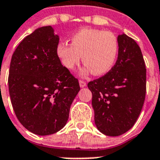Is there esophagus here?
Here are the masks:
<instances>
[{
	"instance_id": "esophagus-1",
	"label": "esophagus",
	"mask_w": 160,
	"mask_h": 160,
	"mask_svg": "<svg viewBox=\"0 0 160 160\" xmlns=\"http://www.w3.org/2000/svg\"><path fill=\"white\" fill-rule=\"evenodd\" d=\"M79 83H80V86L81 87V88H83V87H84V86H86V82H85V81H84V80H80Z\"/></svg>"
}]
</instances>
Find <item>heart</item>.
<instances>
[{"instance_id": "b5f03b06", "label": "heart", "mask_w": 160, "mask_h": 160, "mask_svg": "<svg viewBox=\"0 0 160 160\" xmlns=\"http://www.w3.org/2000/svg\"><path fill=\"white\" fill-rule=\"evenodd\" d=\"M118 52V42L111 32L84 28L71 37V44L60 42L57 54L62 65L73 70L82 61L85 72L91 71L95 76L107 73L112 67Z\"/></svg>"}]
</instances>
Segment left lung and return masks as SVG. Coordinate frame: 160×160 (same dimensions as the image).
Segmentation results:
<instances>
[{"label":"left lung","instance_id":"1","mask_svg":"<svg viewBox=\"0 0 160 160\" xmlns=\"http://www.w3.org/2000/svg\"><path fill=\"white\" fill-rule=\"evenodd\" d=\"M118 42L115 65L104 76L88 83L96 127L109 136L124 134L134 126L146 93V68L140 47L124 33Z\"/></svg>","mask_w":160,"mask_h":160}]
</instances>
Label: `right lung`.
Returning a JSON list of instances; mask_svg holds the SVG:
<instances>
[{
    "label": "right lung",
    "mask_w": 160,
    "mask_h": 160,
    "mask_svg": "<svg viewBox=\"0 0 160 160\" xmlns=\"http://www.w3.org/2000/svg\"><path fill=\"white\" fill-rule=\"evenodd\" d=\"M59 38L51 26L38 28L22 40L10 61L8 85L18 120L39 136L63 128L80 84L57 54Z\"/></svg>",
    "instance_id": "add662e5"
}]
</instances>
